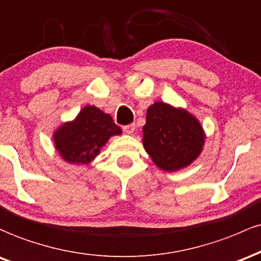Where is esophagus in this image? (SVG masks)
I'll use <instances>...</instances> for the list:
<instances>
[{"label":"esophagus","mask_w":261,"mask_h":261,"mask_svg":"<svg viewBox=\"0 0 261 261\" xmlns=\"http://www.w3.org/2000/svg\"><path fill=\"white\" fill-rule=\"evenodd\" d=\"M123 130L127 134H133L134 130H136V124H134V123H130V124L124 125V127H123Z\"/></svg>","instance_id":"esophagus-1"}]
</instances>
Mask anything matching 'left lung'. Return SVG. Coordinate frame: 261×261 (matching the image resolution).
<instances>
[{"label": "left lung", "mask_w": 261, "mask_h": 261, "mask_svg": "<svg viewBox=\"0 0 261 261\" xmlns=\"http://www.w3.org/2000/svg\"><path fill=\"white\" fill-rule=\"evenodd\" d=\"M143 144L158 168L176 171L201 154L204 132L187 111L155 102L146 111Z\"/></svg>", "instance_id": "left-lung-1"}]
</instances>
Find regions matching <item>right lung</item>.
<instances>
[{
	"label": "right lung",
	"mask_w": 261,
	"mask_h": 261,
	"mask_svg": "<svg viewBox=\"0 0 261 261\" xmlns=\"http://www.w3.org/2000/svg\"><path fill=\"white\" fill-rule=\"evenodd\" d=\"M121 133L122 129L110 115L95 106H86L74 121L58 128L54 143L65 162L89 164L111 137Z\"/></svg>",
	"instance_id": "1"
}]
</instances>
